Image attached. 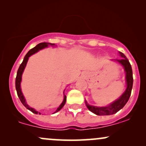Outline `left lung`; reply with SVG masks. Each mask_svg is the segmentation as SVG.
I'll return each mask as SVG.
<instances>
[{
	"label": "left lung",
	"instance_id": "left-lung-1",
	"mask_svg": "<svg viewBox=\"0 0 146 146\" xmlns=\"http://www.w3.org/2000/svg\"><path fill=\"white\" fill-rule=\"evenodd\" d=\"M120 56H121L122 59L115 60L119 63L121 64L124 68L125 72V80H126V89L125 92L121 95L119 98L117 99L116 101L110 104L109 106L106 107H98L94 106L89 105L87 102L85 100L86 107L88 109L91 111L92 113L96 114L97 115H110L115 114L119 110H120L125 105L130 98L131 95V91L132 88V84H133V77H132V70L131 65L129 62L128 60L123 54V53L119 51Z\"/></svg>",
	"mask_w": 146,
	"mask_h": 146
}]
</instances>
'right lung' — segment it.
<instances>
[{
    "label": "right lung",
    "mask_w": 146,
    "mask_h": 146,
    "mask_svg": "<svg viewBox=\"0 0 146 146\" xmlns=\"http://www.w3.org/2000/svg\"><path fill=\"white\" fill-rule=\"evenodd\" d=\"M48 45H51V46H54L55 44H52V43H48V42H41V43H40V44H37L35 47L31 48V50H29V51H28V53L26 54V56H25L23 62L21 63V64L20 65L19 68H18V70L17 71V75H16V91H17V94H18V98H19L20 100H21V102H22V104H23L24 105L28 110H29L30 111L32 112L33 113H34V114L39 113V115L40 113H38V111H36L34 108L29 107V106H28L27 104L26 101H25L24 95H23V93H22V91H21V80H22V75H23V71H24L25 68V66H26V64H27V61H28V60H29V57L31 56V55L36 53V52L40 51V50L42 49V48H44L47 47ZM66 95H64L63 102H62V104L60 105V106L57 108V110L54 112V113H57V112H58L59 110H60L62 108V107L64 106L65 103H66Z\"/></svg>",
    "instance_id": "1"
}]
</instances>
